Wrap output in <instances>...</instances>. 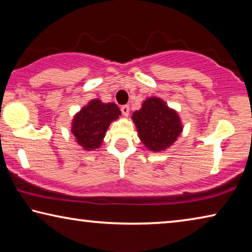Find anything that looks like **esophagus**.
<instances>
[{"instance_id": "obj_1", "label": "esophagus", "mask_w": 252, "mask_h": 252, "mask_svg": "<svg viewBox=\"0 0 252 252\" xmlns=\"http://www.w3.org/2000/svg\"><path fill=\"white\" fill-rule=\"evenodd\" d=\"M121 112H122L123 116L127 117V116H129V112H130V106L127 105V104L122 105V106H121Z\"/></svg>"}]
</instances>
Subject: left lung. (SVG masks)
<instances>
[{
	"instance_id": "1",
	"label": "left lung",
	"mask_w": 252,
	"mask_h": 252,
	"mask_svg": "<svg viewBox=\"0 0 252 252\" xmlns=\"http://www.w3.org/2000/svg\"><path fill=\"white\" fill-rule=\"evenodd\" d=\"M132 119L144 146L151 151H161L176 141L182 131L177 112L159 97H149Z\"/></svg>"
}]
</instances>
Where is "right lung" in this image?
Masks as SVG:
<instances>
[{
    "mask_svg": "<svg viewBox=\"0 0 252 252\" xmlns=\"http://www.w3.org/2000/svg\"><path fill=\"white\" fill-rule=\"evenodd\" d=\"M119 116L121 111L117 104L92 100L74 117L71 132L84 150H93L101 146L110 123Z\"/></svg>",
    "mask_w": 252,
    "mask_h": 252,
    "instance_id": "add662e5",
    "label": "right lung"
}]
</instances>
